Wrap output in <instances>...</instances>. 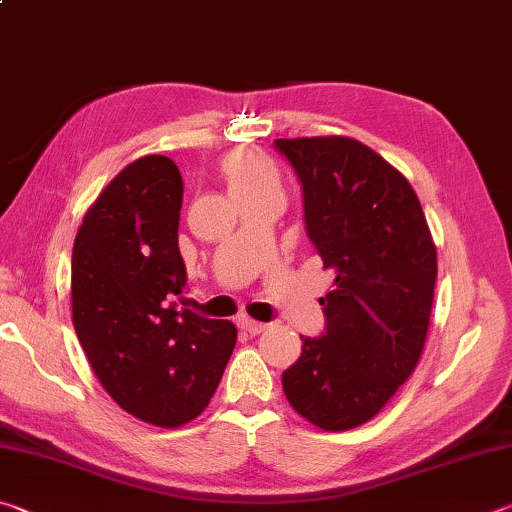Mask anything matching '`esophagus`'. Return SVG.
Returning a JSON list of instances; mask_svg holds the SVG:
<instances>
[{
    "label": "esophagus",
    "instance_id": "1",
    "mask_svg": "<svg viewBox=\"0 0 512 512\" xmlns=\"http://www.w3.org/2000/svg\"><path fill=\"white\" fill-rule=\"evenodd\" d=\"M239 327L244 329V332H248V334H259V332H264V329L268 327L266 323H259V320H253V318H248V316H241L239 318Z\"/></svg>",
    "mask_w": 512,
    "mask_h": 512
}]
</instances>
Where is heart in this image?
Segmentation results:
<instances>
[{
	"mask_svg": "<svg viewBox=\"0 0 512 512\" xmlns=\"http://www.w3.org/2000/svg\"><path fill=\"white\" fill-rule=\"evenodd\" d=\"M225 178H228L232 196H246L259 189L280 187V171L275 162L264 153L237 151L223 162Z\"/></svg>",
	"mask_w": 512,
	"mask_h": 512,
	"instance_id": "1",
	"label": "heart"
}]
</instances>
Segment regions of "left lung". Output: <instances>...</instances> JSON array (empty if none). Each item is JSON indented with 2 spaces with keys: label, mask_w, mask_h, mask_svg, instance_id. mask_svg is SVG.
<instances>
[{
  "label": "left lung",
  "mask_w": 512,
  "mask_h": 512,
  "mask_svg": "<svg viewBox=\"0 0 512 512\" xmlns=\"http://www.w3.org/2000/svg\"><path fill=\"white\" fill-rule=\"evenodd\" d=\"M302 185L307 237L336 273L325 332L300 336L282 388L302 418L345 431L381 411L420 361L436 287L422 205L400 171L350 137L275 140Z\"/></svg>",
  "instance_id": "left-lung-1"
}]
</instances>
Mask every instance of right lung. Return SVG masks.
Wrapping results in <instances>:
<instances>
[{
  "label": "right lung",
  "mask_w": 512,
  "mask_h": 512,
  "mask_svg": "<svg viewBox=\"0 0 512 512\" xmlns=\"http://www.w3.org/2000/svg\"><path fill=\"white\" fill-rule=\"evenodd\" d=\"M183 176L164 155L128 164L94 201L72 253V316L121 409L180 427L210 404L237 343L230 320L187 309L178 248Z\"/></svg>",
  "instance_id": "obj_1"
}]
</instances>
